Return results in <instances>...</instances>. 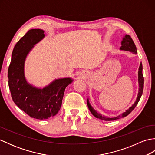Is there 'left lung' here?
Here are the masks:
<instances>
[{"mask_svg": "<svg viewBox=\"0 0 155 155\" xmlns=\"http://www.w3.org/2000/svg\"><path fill=\"white\" fill-rule=\"evenodd\" d=\"M120 50L129 51V52H133L134 54L137 53V47L134 43L133 39L131 38V37L129 35H126L123 37V40L121 41V47L120 48ZM138 81H139V93H138L136 101L134 102V103L129 108H128V110L124 112V113H122L120 115H118V117H113V118L107 117L104 116V115H102L101 114L97 113V112L95 110L93 107H92V106L89 103V101H88V98H87V105H88V109L90 110L91 113L93 114V116H94L97 118H99V119L103 120H108V121L114 120L118 119V118H123L124 117L127 116V115L128 114H130L131 112H132V110H133L134 108H135L138 103H139L140 98L141 96H142V94H143V87H144V77L143 75V65L141 62L139 68V72H138Z\"/></svg>", "mask_w": 155, "mask_h": 155, "instance_id": "obj_1", "label": "left lung"}]
</instances>
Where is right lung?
Segmentation results:
<instances>
[{"label":"right lung","instance_id":"add662e5","mask_svg":"<svg viewBox=\"0 0 155 155\" xmlns=\"http://www.w3.org/2000/svg\"><path fill=\"white\" fill-rule=\"evenodd\" d=\"M42 29H31L20 39L12 51L8 70V87L12 101L28 116L47 119L58 113L65 88L73 80L71 78L55 79L43 88L32 86L25 75V62L34 45L45 37Z\"/></svg>","mask_w":155,"mask_h":155}]
</instances>
